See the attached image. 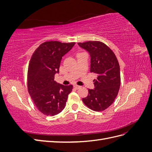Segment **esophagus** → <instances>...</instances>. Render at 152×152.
Segmentation results:
<instances>
[{
    "instance_id": "esophagus-1",
    "label": "esophagus",
    "mask_w": 152,
    "mask_h": 152,
    "mask_svg": "<svg viewBox=\"0 0 152 152\" xmlns=\"http://www.w3.org/2000/svg\"><path fill=\"white\" fill-rule=\"evenodd\" d=\"M73 87H74V88L75 89H80V86H77V85H75V86H73Z\"/></svg>"
}]
</instances>
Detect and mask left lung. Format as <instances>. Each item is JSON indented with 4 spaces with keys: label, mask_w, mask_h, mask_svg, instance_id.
I'll return each instance as SVG.
<instances>
[{
    "label": "left lung",
    "mask_w": 152,
    "mask_h": 152,
    "mask_svg": "<svg viewBox=\"0 0 152 152\" xmlns=\"http://www.w3.org/2000/svg\"><path fill=\"white\" fill-rule=\"evenodd\" d=\"M78 44L89 53L90 72L98 75L93 80L94 89H88V95L82 98V102L92 110L103 111L113 103L120 89V66L117 58L112 50L100 41Z\"/></svg>",
    "instance_id": "1"
}]
</instances>
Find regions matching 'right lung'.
<instances>
[{
  "instance_id": "right-lung-1",
  "label": "right lung",
  "mask_w": 152,
  "mask_h": 152,
  "mask_svg": "<svg viewBox=\"0 0 152 152\" xmlns=\"http://www.w3.org/2000/svg\"><path fill=\"white\" fill-rule=\"evenodd\" d=\"M75 42L47 41L41 44L32 54L27 74V87L30 97L39 111L54 116L65 108L72 85L63 86L54 81L62 57Z\"/></svg>"
}]
</instances>
